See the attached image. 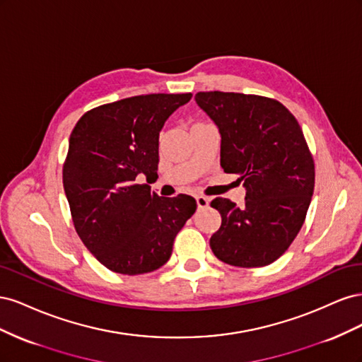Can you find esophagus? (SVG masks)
I'll use <instances>...</instances> for the list:
<instances>
[{
	"label": "esophagus",
	"instance_id": "1",
	"mask_svg": "<svg viewBox=\"0 0 362 362\" xmlns=\"http://www.w3.org/2000/svg\"><path fill=\"white\" fill-rule=\"evenodd\" d=\"M196 204H198L199 208H205V206H208V204H210V199H208L206 196L199 194V196H196Z\"/></svg>",
	"mask_w": 362,
	"mask_h": 362
}]
</instances>
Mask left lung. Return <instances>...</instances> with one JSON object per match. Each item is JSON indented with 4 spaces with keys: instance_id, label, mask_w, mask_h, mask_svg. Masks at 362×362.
<instances>
[{
    "instance_id": "obj_1",
    "label": "left lung",
    "mask_w": 362,
    "mask_h": 362,
    "mask_svg": "<svg viewBox=\"0 0 362 362\" xmlns=\"http://www.w3.org/2000/svg\"><path fill=\"white\" fill-rule=\"evenodd\" d=\"M194 100L218 128L221 166L240 175L245 204L216 198L222 225L210 238L226 264L262 267L286 252L305 222L314 192V160L302 128L279 101L234 92H198Z\"/></svg>"
}]
</instances>
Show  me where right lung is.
<instances>
[{
  "mask_svg": "<svg viewBox=\"0 0 362 362\" xmlns=\"http://www.w3.org/2000/svg\"><path fill=\"white\" fill-rule=\"evenodd\" d=\"M192 93L125 98L84 113L72 129L63 187L76 234L108 270L144 275L166 264L196 211L189 194L163 198L137 180L157 177L158 136Z\"/></svg>",
  "mask_w": 362,
  "mask_h": 362,
  "instance_id": "1",
  "label": "right lung"
}]
</instances>
